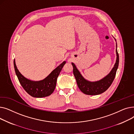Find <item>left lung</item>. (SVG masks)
<instances>
[{"instance_id": "obj_1", "label": "left lung", "mask_w": 134, "mask_h": 134, "mask_svg": "<svg viewBox=\"0 0 134 134\" xmlns=\"http://www.w3.org/2000/svg\"><path fill=\"white\" fill-rule=\"evenodd\" d=\"M116 54L117 59L114 68L107 76L98 81L90 82L86 80L77 69L75 65L72 63L73 67V74L75 78L77 85L82 92L87 95H98L104 92L109 88L115 78L119 64V55L117 50V44Z\"/></svg>"}]
</instances>
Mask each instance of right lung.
I'll return each mask as SVG.
<instances>
[{
	"mask_svg": "<svg viewBox=\"0 0 134 134\" xmlns=\"http://www.w3.org/2000/svg\"><path fill=\"white\" fill-rule=\"evenodd\" d=\"M14 67L20 85L26 92L33 97L42 98L51 95L55 88L58 77L66 61L61 64L49 74L44 80L39 81H33L24 77L17 69L14 60Z\"/></svg>",
	"mask_w": 134,
	"mask_h": 134,
	"instance_id": "right-lung-1",
	"label": "right lung"
}]
</instances>
